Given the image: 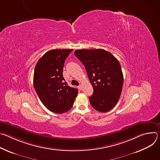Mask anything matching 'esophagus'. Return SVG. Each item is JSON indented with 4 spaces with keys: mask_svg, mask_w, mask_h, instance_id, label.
Listing matches in <instances>:
<instances>
[{
    "mask_svg": "<svg viewBox=\"0 0 160 160\" xmlns=\"http://www.w3.org/2000/svg\"><path fill=\"white\" fill-rule=\"evenodd\" d=\"M78 89H79V90H81L82 89V86L81 85H80L78 87Z\"/></svg>",
    "mask_w": 160,
    "mask_h": 160,
    "instance_id": "obj_1",
    "label": "esophagus"
}]
</instances>
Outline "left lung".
Masks as SVG:
<instances>
[{
  "label": "left lung",
  "instance_id": "1",
  "mask_svg": "<svg viewBox=\"0 0 160 160\" xmlns=\"http://www.w3.org/2000/svg\"><path fill=\"white\" fill-rule=\"evenodd\" d=\"M76 57L84 65L94 88L90 103L97 111L108 112L118 102L123 87V75L118 59L104 49H80Z\"/></svg>",
  "mask_w": 160,
  "mask_h": 160
}]
</instances>
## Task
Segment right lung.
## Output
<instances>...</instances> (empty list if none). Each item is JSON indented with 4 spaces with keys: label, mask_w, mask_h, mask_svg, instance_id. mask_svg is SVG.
<instances>
[{
    "label": "right lung",
    "mask_w": 160,
    "mask_h": 160,
    "mask_svg": "<svg viewBox=\"0 0 160 160\" xmlns=\"http://www.w3.org/2000/svg\"><path fill=\"white\" fill-rule=\"evenodd\" d=\"M73 49H53L44 54L34 70L36 92L49 111L61 114L70 110L78 94V89L68 85L62 76L65 59Z\"/></svg>",
    "instance_id": "right-lung-1"
}]
</instances>
